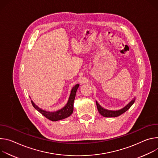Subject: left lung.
<instances>
[{
    "instance_id": "1",
    "label": "left lung",
    "mask_w": 158,
    "mask_h": 158,
    "mask_svg": "<svg viewBox=\"0 0 158 158\" xmlns=\"http://www.w3.org/2000/svg\"><path fill=\"white\" fill-rule=\"evenodd\" d=\"M134 100H132L130 103H129L127 106L120 110H115V111H112V110H108L105 109L103 108H102L101 106H100V105L96 102V104H97V109L98 112L103 117H117L122 114H124L125 112H126L132 106V104L134 103Z\"/></svg>"
}]
</instances>
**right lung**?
I'll return each mask as SVG.
<instances>
[{
  "label": "right lung",
  "mask_w": 158,
  "mask_h": 158,
  "mask_svg": "<svg viewBox=\"0 0 158 158\" xmlns=\"http://www.w3.org/2000/svg\"><path fill=\"white\" fill-rule=\"evenodd\" d=\"M78 86H79V84H77L73 86L67 104L63 109H61L58 111H56L55 112H46L45 110H43L41 109H40L38 106H36V105L33 103L32 101H31L32 106L35 109H36L46 118H47L48 119L51 121H57L59 120L67 118L69 116L71 115L73 112V102L75 98L76 92L78 88Z\"/></svg>",
  "instance_id": "add662e5"
}]
</instances>
